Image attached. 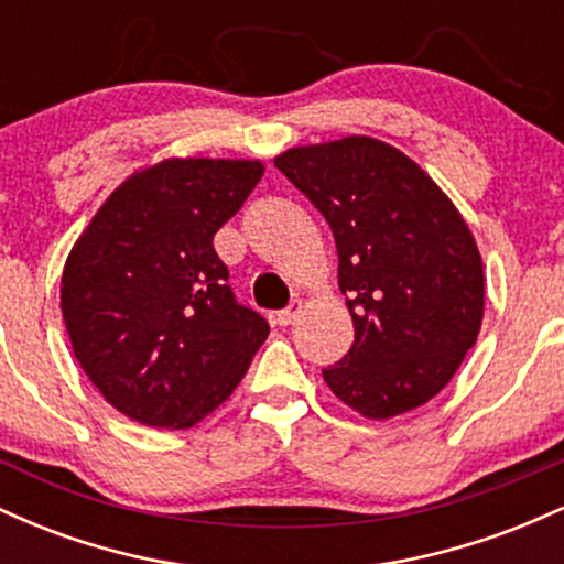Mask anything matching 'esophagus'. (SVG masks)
Segmentation results:
<instances>
[{
    "instance_id": "34e87169",
    "label": "esophagus",
    "mask_w": 564,
    "mask_h": 564,
    "mask_svg": "<svg viewBox=\"0 0 564 564\" xmlns=\"http://www.w3.org/2000/svg\"><path fill=\"white\" fill-rule=\"evenodd\" d=\"M302 307H304V302L302 300H294V302L289 304V307H283L281 313H275L278 326H291V323L296 321V315L302 313Z\"/></svg>"
}]
</instances>
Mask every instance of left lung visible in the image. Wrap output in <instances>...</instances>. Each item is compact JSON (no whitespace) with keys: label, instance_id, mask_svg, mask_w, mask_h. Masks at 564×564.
Returning <instances> with one entry per match:
<instances>
[{"label":"left lung","instance_id":"obj_1","mask_svg":"<svg viewBox=\"0 0 564 564\" xmlns=\"http://www.w3.org/2000/svg\"><path fill=\"white\" fill-rule=\"evenodd\" d=\"M275 166L334 232L355 341L323 379L366 419L443 390L482 326V257L469 225L403 151L349 134L289 148Z\"/></svg>","mask_w":564,"mask_h":564}]
</instances>
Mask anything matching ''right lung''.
I'll return each instance as SVG.
<instances>
[{
	"instance_id": "obj_1",
	"label": "right lung",
	"mask_w": 564,
	"mask_h": 564,
	"mask_svg": "<svg viewBox=\"0 0 564 564\" xmlns=\"http://www.w3.org/2000/svg\"><path fill=\"white\" fill-rule=\"evenodd\" d=\"M262 161L164 159L127 177L76 238L61 281L70 347L116 411L187 430L230 398L270 326L236 302L215 232Z\"/></svg>"
}]
</instances>
